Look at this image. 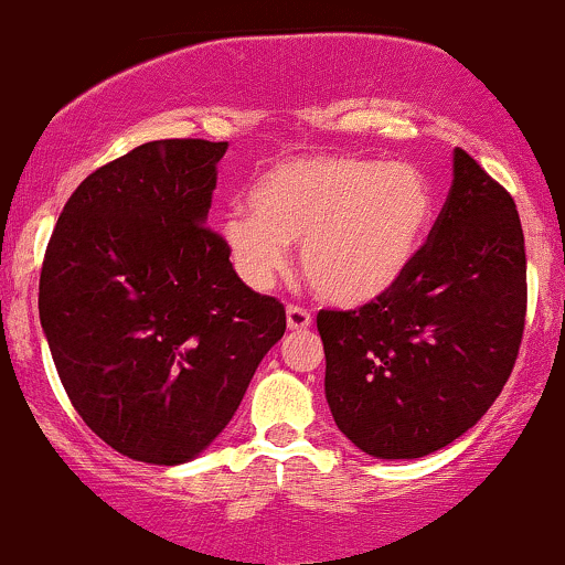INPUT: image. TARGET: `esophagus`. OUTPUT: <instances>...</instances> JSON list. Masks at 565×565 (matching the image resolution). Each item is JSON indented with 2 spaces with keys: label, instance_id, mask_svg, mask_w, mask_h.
Here are the masks:
<instances>
[{
  "label": "esophagus",
  "instance_id": "34e87169",
  "mask_svg": "<svg viewBox=\"0 0 565 565\" xmlns=\"http://www.w3.org/2000/svg\"><path fill=\"white\" fill-rule=\"evenodd\" d=\"M287 324H289V330H308L313 324L311 311H306L302 306H295V302H289V306H287Z\"/></svg>",
  "mask_w": 565,
  "mask_h": 565
}]
</instances>
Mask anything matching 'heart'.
Here are the masks:
<instances>
[{
    "label": "heart",
    "mask_w": 565,
    "mask_h": 565,
    "mask_svg": "<svg viewBox=\"0 0 565 565\" xmlns=\"http://www.w3.org/2000/svg\"><path fill=\"white\" fill-rule=\"evenodd\" d=\"M252 213L235 207L222 241L237 276L270 287L300 243V270L313 292L341 308L387 295L408 273L433 218L427 178L408 162L319 153L257 178Z\"/></svg>",
    "instance_id": "obj_1"
}]
</instances>
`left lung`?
Masks as SVG:
<instances>
[{
    "label": "left lung",
    "instance_id": "left-lung-1",
    "mask_svg": "<svg viewBox=\"0 0 565 565\" xmlns=\"http://www.w3.org/2000/svg\"><path fill=\"white\" fill-rule=\"evenodd\" d=\"M452 186L406 276L354 311L317 313L324 395L362 452L414 460L501 395L525 330V237L512 194L455 148Z\"/></svg>",
    "mask_w": 565,
    "mask_h": 565
}]
</instances>
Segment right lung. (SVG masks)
Returning <instances> with one entry per match:
<instances>
[{"instance_id": "add662e5", "label": "right lung", "mask_w": 565, "mask_h": 565, "mask_svg": "<svg viewBox=\"0 0 565 565\" xmlns=\"http://www.w3.org/2000/svg\"><path fill=\"white\" fill-rule=\"evenodd\" d=\"M224 151L142 142L75 189L45 248L40 322L64 392L108 447L151 466L203 452L287 330L205 227Z\"/></svg>"}]
</instances>
